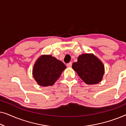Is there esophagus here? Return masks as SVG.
I'll list each match as a JSON object with an SVG mask.
<instances>
[{"mask_svg":"<svg viewBox=\"0 0 126 126\" xmlns=\"http://www.w3.org/2000/svg\"><path fill=\"white\" fill-rule=\"evenodd\" d=\"M66 65H67V66H68V67H71L72 65V62H70V63H67Z\"/></svg>","mask_w":126,"mask_h":126,"instance_id":"1","label":"esophagus"}]
</instances>
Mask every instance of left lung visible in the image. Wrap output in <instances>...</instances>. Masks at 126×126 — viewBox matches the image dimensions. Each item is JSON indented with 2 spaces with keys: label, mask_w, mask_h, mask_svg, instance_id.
I'll use <instances>...</instances> for the list:
<instances>
[{
  "label": "left lung",
  "mask_w": 126,
  "mask_h": 126,
  "mask_svg": "<svg viewBox=\"0 0 126 126\" xmlns=\"http://www.w3.org/2000/svg\"><path fill=\"white\" fill-rule=\"evenodd\" d=\"M72 68L87 84L99 83L104 73L103 63L92 54L80 55L77 62L72 64Z\"/></svg>",
  "instance_id": "1"
}]
</instances>
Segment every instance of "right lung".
<instances>
[{"label":"right lung","instance_id":"obj_1","mask_svg":"<svg viewBox=\"0 0 126 126\" xmlns=\"http://www.w3.org/2000/svg\"><path fill=\"white\" fill-rule=\"evenodd\" d=\"M64 63L50 55H43L34 65L32 75L39 85H53L66 68Z\"/></svg>","mask_w":126,"mask_h":126}]
</instances>
